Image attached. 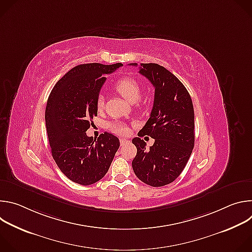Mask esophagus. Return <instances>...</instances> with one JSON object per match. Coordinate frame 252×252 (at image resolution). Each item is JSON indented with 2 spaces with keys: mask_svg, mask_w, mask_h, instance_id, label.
Here are the masks:
<instances>
[{
  "mask_svg": "<svg viewBox=\"0 0 252 252\" xmlns=\"http://www.w3.org/2000/svg\"><path fill=\"white\" fill-rule=\"evenodd\" d=\"M120 142H121V146H125L126 143L128 142V140L126 138H120Z\"/></svg>",
  "mask_w": 252,
  "mask_h": 252,
  "instance_id": "34e87169",
  "label": "esophagus"
}]
</instances>
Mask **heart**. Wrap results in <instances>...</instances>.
<instances>
[{"label":"heart","instance_id":"heart-1","mask_svg":"<svg viewBox=\"0 0 252 252\" xmlns=\"http://www.w3.org/2000/svg\"><path fill=\"white\" fill-rule=\"evenodd\" d=\"M115 90L117 91V93L123 95L130 103H135L136 101H138V99L141 96V87L139 83L129 77H126L117 81L115 85ZM103 103H104L103 97L99 95L96 99V109L98 111L102 109ZM109 127L118 134L124 135L127 133V127L123 123L116 122L114 124H111Z\"/></svg>","mask_w":252,"mask_h":252}]
</instances>
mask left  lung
Returning <instances> with one entry per match:
<instances>
[{
  "label": "left lung",
  "instance_id": "obj_1",
  "mask_svg": "<svg viewBox=\"0 0 252 252\" xmlns=\"http://www.w3.org/2000/svg\"><path fill=\"white\" fill-rule=\"evenodd\" d=\"M138 73L155 87L153 110L138 136L150 135L155 143L148 150L143 139L134 137L137 152L131 165L142 183L158 188L175 181L190 158L194 111L188 90L168 69L158 63H140Z\"/></svg>",
  "mask_w": 252,
  "mask_h": 252
}]
</instances>
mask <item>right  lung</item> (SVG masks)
I'll use <instances>...</instances> for the list:
<instances>
[{
    "label": "right lung",
    "mask_w": 252,
    "mask_h": 252,
    "mask_svg": "<svg viewBox=\"0 0 252 252\" xmlns=\"http://www.w3.org/2000/svg\"><path fill=\"white\" fill-rule=\"evenodd\" d=\"M123 63L79 64L55 85L46 107V127L52 156L61 171L71 182L90 186L109 170L120 140L112 133L97 138L86 131L97 116L96 99L109 75Z\"/></svg>",
    "instance_id": "1"
}]
</instances>
